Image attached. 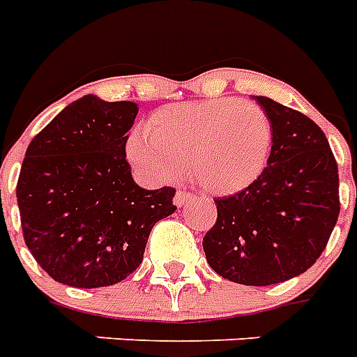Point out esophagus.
<instances>
[{"mask_svg": "<svg viewBox=\"0 0 357 357\" xmlns=\"http://www.w3.org/2000/svg\"><path fill=\"white\" fill-rule=\"evenodd\" d=\"M190 198H192V195H190V192H185V190H178V192H176V196H174V204H176L178 207H183L185 204L190 200Z\"/></svg>", "mask_w": 357, "mask_h": 357, "instance_id": "obj_1", "label": "esophagus"}]
</instances>
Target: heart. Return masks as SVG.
I'll use <instances>...</instances> for the list:
<instances>
[{
    "mask_svg": "<svg viewBox=\"0 0 357 357\" xmlns=\"http://www.w3.org/2000/svg\"><path fill=\"white\" fill-rule=\"evenodd\" d=\"M274 126L265 109L234 98L172 103L151 114L128 142L135 167L155 179L178 178L183 168L215 195H234L268 167Z\"/></svg>",
    "mask_w": 357,
    "mask_h": 357,
    "instance_id": "heart-1",
    "label": "heart"
}]
</instances>
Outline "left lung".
I'll list each match as a JSON object with an SVG mask.
<instances>
[{"instance_id": "obj_1", "label": "left lung", "mask_w": 357, "mask_h": 357, "mask_svg": "<svg viewBox=\"0 0 357 357\" xmlns=\"http://www.w3.org/2000/svg\"><path fill=\"white\" fill-rule=\"evenodd\" d=\"M274 126L268 167L257 181L218 198L204 237L213 271L243 285L298 276L326 248L339 217V174L326 135L305 114L255 96Z\"/></svg>"}]
</instances>
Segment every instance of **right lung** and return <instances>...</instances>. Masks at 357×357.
<instances>
[{"label":"right lung","mask_w":357,"mask_h":357,"mask_svg":"<svg viewBox=\"0 0 357 357\" xmlns=\"http://www.w3.org/2000/svg\"><path fill=\"white\" fill-rule=\"evenodd\" d=\"M133 102L83 96L31 140L20 170L22 231L36 263L79 289L122 282L142 263L151 228L176 211V190H146L126 161Z\"/></svg>","instance_id":"add662e5"}]
</instances>
